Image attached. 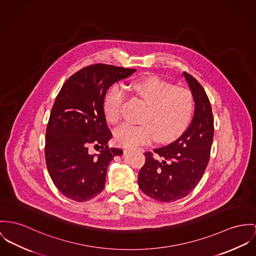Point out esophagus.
Returning a JSON list of instances; mask_svg holds the SVG:
<instances>
[{
  "instance_id": "1",
  "label": "esophagus",
  "mask_w": 256,
  "mask_h": 256,
  "mask_svg": "<svg viewBox=\"0 0 256 256\" xmlns=\"http://www.w3.org/2000/svg\"><path fill=\"white\" fill-rule=\"evenodd\" d=\"M124 151H126V150H124Z\"/></svg>"
}]
</instances>
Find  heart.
<instances>
[{
    "label": "heart",
    "instance_id": "b5f03b06",
    "mask_svg": "<svg viewBox=\"0 0 256 256\" xmlns=\"http://www.w3.org/2000/svg\"><path fill=\"white\" fill-rule=\"evenodd\" d=\"M132 88L146 104L142 124H124L114 132V138L124 147H136L151 142L155 136L160 141H168L179 136L189 124L195 101L189 90L178 88L156 76L138 80ZM124 100V92L114 86L103 98V112L111 124L118 122Z\"/></svg>",
    "mask_w": 256,
    "mask_h": 256
}]
</instances>
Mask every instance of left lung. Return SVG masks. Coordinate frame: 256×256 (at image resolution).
I'll list each match as a JSON object with an SVG mask.
<instances>
[{
    "label": "left lung",
    "mask_w": 256,
    "mask_h": 256,
    "mask_svg": "<svg viewBox=\"0 0 256 256\" xmlns=\"http://www.w3.org/2000/svg\"><path fill=\"white\" fill-rule=\"evenodd\" d=\"M195 101L193 120L188 128L170 144L146 152L138 172L141 191L158 202H174L186 197L208 166L214 140V115L210 99L197 80L186 72Z\"/></svg>",
    "instance_id": "1"
}]
</instances>
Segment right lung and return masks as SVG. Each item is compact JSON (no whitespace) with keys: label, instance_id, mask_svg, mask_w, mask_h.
<instances>
[{"label":"right lung","instance_id":"right-lung-1","mask_svg":"<svg viewBox=\"0 0 256 256\" xmlns=\"http://www.w3.org/2000/svg\"><path fill=\"white\" fill-rule=\"evenodd\" d=\"M136 71L94 64L62 86L46 126L44 156L50 176L65 197L86 202L103 191L110 162L122 154L120 149L107 145L112 134L103 112V98L114 82ZM92 144L102 149L98 154H89Z\"/></svg>","mask_w":256,"mask_h":256}]
</instances>
